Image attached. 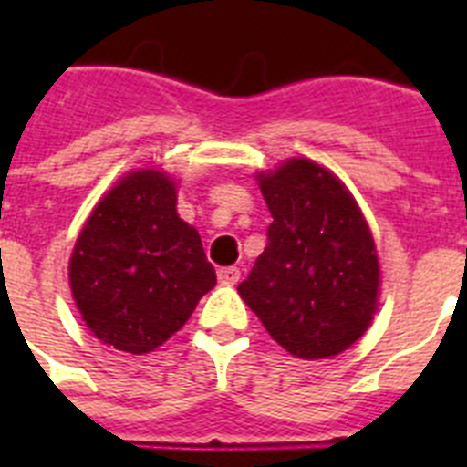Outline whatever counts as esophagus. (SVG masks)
I'll return each instance as SVG.
<instances>
[{"label":"esophagus","instance_id":"1","mask_svg":"<svg viewBox=\"0 0 467 467\" xmlns=\"http://www.w3.org/2000/svg\"><path fill=\"white\" fill-rule=\"evenodd\" d=\"M217 278L224 285H236L238 278H241V271H238L236 266H224V269L217 271Z\"/></svg>","mask_w":467,"mask_h":467}]
</instances>
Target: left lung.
Returning a JSON list of instances; mask_svg holds the SVG:
<instances>
[{
  "label": "left lung",
  "instance_id": "obj_1",
  "mask_svg": "<svg viewBox=\"0 0 467 467\" xmlns=\"http://www.w3.org/2000/svg\"><path fill=\"white\" fill-rule=\"evenodd\" d=\"M257 180L274 222L238 292L287 353L304 360L339 356L377 311L372 231L339 177L313 161H285Z\"/></svg>",
  "mask_w": 467,
  "mask_h": 467
}]
</instances>
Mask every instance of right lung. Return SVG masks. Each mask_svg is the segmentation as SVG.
Here are the masks:
<instances>
[{"instance_id": "1", "label": "right lung", "mask_w": 467, "mask_h": 467, "mask_svg": "<svg viewBox=\"0 0 467 467\" xmlns=\"http://www.w3.org/2000/svg\"><path fill=\"white\" fill-rule=\"evenodd\" d=\"M175 205V180L144 168L119 180L86 220L69 285L102 344L133 356L159 348L217 283L198 231Z\"/></svg>"}]
</instances>
